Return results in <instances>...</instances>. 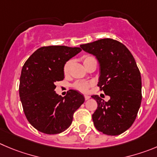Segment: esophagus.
<instances>
[{
	"label": "esophagus",
	"instance_id": "34e87169",
	"mask_svg": "<svg viewBox=\"0 0 157 157\" xmlns=\"http://www.w3.org/2000/svg\"><path fill=\"white\" fill-rule=\"evenodd\" d=\"M90 97L88 96V95H84V98H85V100H88V99H90Z\"/></svg>",
	"mask_w": 157,
	"mask_h": 157
}]
</instances>
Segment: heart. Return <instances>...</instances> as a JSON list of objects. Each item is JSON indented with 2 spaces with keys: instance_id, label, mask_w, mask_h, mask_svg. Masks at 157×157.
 Masks as SVG:
<instances>
[{
  "instance_id": "obj_1",
  "label": "heart",
  "mask_w": 157,
  "mask_h": 157,
  "mask_svg": "<svg viewBox=\"0 0 157 157\" xmlns=\"http://www.w3.org/2000/svg\"><path fill=\"white\" fill-rule=\"evenodd\" d=\"M92 59H95V58L92 56L86 55L83 56V58H82V60H83V64L84 66L87 65L90 60ZM72 65V60H68L67 62L65 63L63 66V73L65 75H68L70 71V68H71ZM74 87H75L77 90H80V91L82 92H87L88 90L89 87H90V83H87L86 81H77L74 84Z\"/></svg>"
}]
</instances>
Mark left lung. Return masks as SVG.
<instances>
[{
	"label": "left lung",
	"instance_id": "left-lung-1",
	"mask_svg": "<svg viewBox=\"0 0 157 157\" xmlns=\"http://www.w3.org/2000/svg\"><path fill=\"white\" fill-rule=\"evenodd\" d=\"M96 57L99 64L98 84L110 97L105 101L92 95L98 108L92 115L95 128L108 136H118L132 126L142 101V80L134 57L125 45L103 39L80 45Z\"/></svg>",
	"mask_w": 157,
	"mask_h": 157
}]
</instances>
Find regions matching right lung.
<instances>
[{"mask_svg": "<svg viewBox=\"0 0 157 157\" xmlns=\"http://www.w3.org/2000/svg\"><path fill=\"white\" fill-rule=\"evenodd\" d=\"M81 51L79 47L50 45L38 49L21 70L19 96L28 121L45 134H58L70 127L74 112L84 102L77 90L65 97L55 91L56 81L64 79L63 66Z\"/></svg>", "mask_w": 157, "mask_h": 157, "instance_id": "1", "label": "right lung"}]
</instances>
